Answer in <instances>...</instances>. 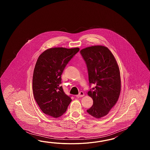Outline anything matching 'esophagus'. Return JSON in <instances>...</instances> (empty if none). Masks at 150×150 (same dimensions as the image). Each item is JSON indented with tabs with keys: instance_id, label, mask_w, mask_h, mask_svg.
Returning a JSON list of instances; mask_svg holds the SVG:
<instances>
[{
	"instance_id": "esophagus-1",
	"label": "esophagus",
	"mask_w": 150,
	"mask_h": 150,
	"mask_svg": "<svg viewBox=\"0 0 150 150\" xmlns=\"http://www.w3.org/2000/svg\"><path fill=\"white\" fill-rule=\"evenodd\" d=\"M84 96V93L83 92H80L78 95H76V98H81Z\"/></svg>"
}]
</instances>
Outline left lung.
Returning <instances> with one entry per match:
<instances>
[{
    "mask_svg": "<svg viewBox=\"0 0 150 150\" xmlns=\"http://www.w3.org/2000/svg\"><path fill=\"white\" fill-rule=\"evenodd\" d=\"M80 52L87 67L89 86L96 85L87 93L93 104L87 112L95 118H101L108 114L120 96L121 82L118 64L105 46L89 47Z\"/></svg>",
    "mask_w": 150,
    "mask_h": 150,
    "instance_id": "obj_1",
    "label": "left lung"
}]
</instances>
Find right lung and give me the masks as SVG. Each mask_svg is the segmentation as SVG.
Instances as JSON below:
<instances>
[{"mask_svg": "<svg viewBox=\"0 0 150 150\" xmlns=\"http://www.w3.org/2000/svg\"><path fill=\"white\" fill-rule=\"evenodd\" d=\"M79 48H50L40 55L33 76L35 101L45 114L54 118L61 116L71 102L61 86V76L69 62Z\"/></svg>", "mask_w": 150, "mask_h": 150, "instance_id": "add662e5", "label": "right lung"}]
</instances>
